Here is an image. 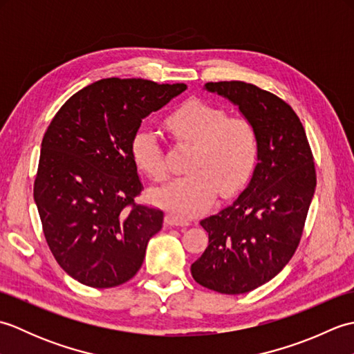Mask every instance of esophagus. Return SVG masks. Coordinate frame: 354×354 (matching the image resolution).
<instances>
[{
  "label": "esophagus",
  "mask_w": 354,
  "mask_h": 354,
  "mask_svg": "<svg viewBox=\"0 0 354 354\" xmlns=\"http://www.w3.org/2000/svg\"><path fill=\"white\" fill-rule=\"evenodd\" d=\"M164 221H165V223L169 225V227H189V225H190L189 221H184V219H181V217H178L173 213L165 214Z\"/></svg>",
  "instance_id": "esophagus-1"
}]
</instances>
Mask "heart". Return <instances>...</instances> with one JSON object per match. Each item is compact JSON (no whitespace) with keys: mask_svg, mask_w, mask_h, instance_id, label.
<instances>
[{"mask_svg":"<svg viewBox=\"0 0 354 354\" xmlns=\"http://www.w3.org/2000/svg\"><path fill=\"white\" fill-rule=\"evenodd\" d=\"M165 129L178 141L194 145L185 176L156 189L152 198L179 217H192L222 196L242 190L259 161V133L245 117L228 115L216 104L190 99L165 118ZM131 156L138 170L155 183L167 175L162 147L149 126H140L131 138Z\"/></svg>","mask_w":354,"mask_h":354,"instance_id":"heart-1","label":"heart"}]
</instances>
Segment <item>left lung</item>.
<instances>
[{
  "label": "left lung",
  "mask_w": 354,
  "mask_h": 354,
  "mask_svg": "<svg viewBox=\"0 0 354 354\" xmlns=\"http://www.w3.org/2000/svg\"><path fill=\"white\" fill-rule=\"evenodd\" d=\"M205 89L237 104L259 133L250 184L230 207L201 221L208 246L192 265L196 283L237 295L272 280L295 254L317 171L304 127L280 97L239 80L208 82Z\"/></svg>",
  "instance_id": "left-lung-1"
}]
</instances>
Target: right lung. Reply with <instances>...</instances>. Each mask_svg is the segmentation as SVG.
<instances>
[{
    "label": "right lung",
    "instance_id": "right-lung-1",
    "mask_svg": "<svg viewBox=\"0 0 354 354\" xmlns=\"http://www.w3.org/2000/svg\"><path fill=\"white\" fill-rule=\"evenodd\" d=\"M185 89L184 84L103 79L71 95L51 120L33 196L51 254L79 283L114 288L141 268L164 213L135 202L142 184L131 138L142 118Z\"/></svg>",
    "mask_w": 354,
    "mask_h": 354
}]
</instances>
